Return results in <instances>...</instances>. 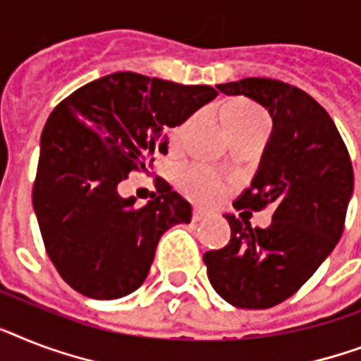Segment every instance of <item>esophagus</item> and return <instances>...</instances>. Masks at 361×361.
<instances>
[{"instance_id": "esophagus-1", "label": "esophagus", "mask_w": 361, "mask_h": 361, "mask_svg": "<svg viewBox=\"0 0 361 361\" xmlns=\"http://www.w3.org/2000/svg\"><path fill=\"white\" fill-rule=\"evenodd\" d=\"M211 216V213L209 211H206V209H202V207H195V209H192V221H206V219H209Z\"/></svg>"}]
</instances>
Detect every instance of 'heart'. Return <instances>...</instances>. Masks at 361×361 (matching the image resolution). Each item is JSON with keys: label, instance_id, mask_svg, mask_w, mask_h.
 <instances>
[{"label": "heart", "instance_id": "1", "mask_svg": "<svg viewBox=\"0 0 361 361\" xmlns=\"http://www.w3.org/2000/svg\"><path fill=\"white\" fill-rule=\"evenodd\" d=\"M224 120H226L230 133L233 135L237 131L250 130V128H256L259 124H267L269 116L262 109H257L256 105L239 99V102H231L230 105H226ZM183 130H185V126L174 131V137H172L174 142L180 140V137L183 135ZM180 185L190 198L200 202L219 200L228 189L226 180L219 172L211 171L207 166H190V169H187L181 174Z\"/></svg>", "mask_w": 361, "mask_h": 361}]
</instances>
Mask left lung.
<instances>
[{
  "instance_id": "1",
  "label": "left lung",
  "mask_w": 361,
  "mask_h": 361,
  "mask_svg": "<svg viewBox=\"0 0 361 361\" xmlns=\"http://www.w3.org/2000/svg\"><path fill=\"white\" fill-rule=\"evenodd\" d=\"M219 89L271 113L274 128L259 171L233 206L274 211L269 228L228 215L230 243L206 252L204 263L226 302L265 310L295 295L338 245L354 189L353 163L330 114L298 87L247 78Z\"/></svg>"
}]
</instances>
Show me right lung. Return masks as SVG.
Returning a JSON list of instances; mask_svg holds the SVG:
<instances>
[{
  "label": "right lung",
  "mask_w": 361,
  "mask_h": 361,
  "mask_svg": "<svg viewBox=\"0 0 361 361\" xmlns=\"http://www.w3.org/2000/svg\"><path fill=\"white\" fill-rule=\"evenodd\" d=\"M216 94L209 85L116 72L51 111L33 207L49 259L72 289L96 300L130 295L148 276L161 235L190 222V204L169 183L142 207L118 185L130 172H148L155 154H166L165 131Z\"/></svg>",
  "instance_id": "right-lung-1"
}]
</instances>
